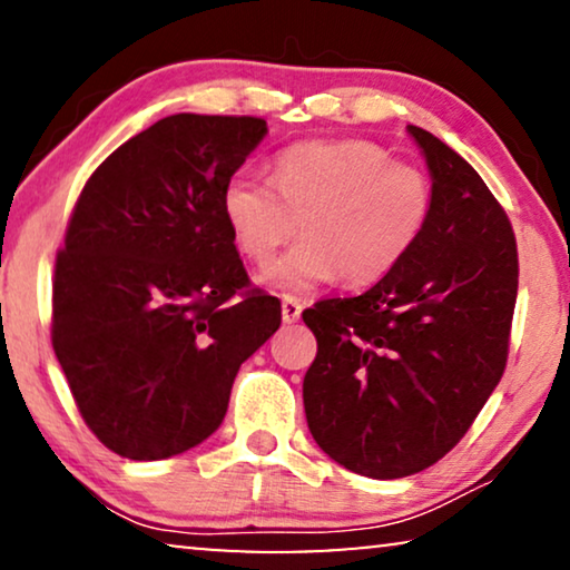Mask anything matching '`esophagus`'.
<instances>
[{
	"instance_id": "34e87169",
	"label": "esophagus",
	"mask_w": 570,
	"mask_h": 570,
	"mask_svg": "<svg viewBox=\"0 0 570 570\" xmlns=\"http://www.w3.org/2000/svg\"><path fill=\"white\" fill-rule=\"evenodd\" d=\"M301 311H303V303L298 298H293V295H285V298H283V322L285 324L298 322Z\"/></svg>"
}]
</instances>
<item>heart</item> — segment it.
<instances>
[{
	"label": "heart",
	"mask_w": 570,
	"mask_h": 570,
	"mask_svg": "<svg viewBox=\"0 0 570 570\" xmlns=\"http://www.w3.org/2000/svg\"><path fill=\"white\" fill-rule=\"evenodd\" d=\"M223 215L254 264H269L303 230L306 238L262 275L275 291L303 293L337 277L371 285L423 238L433 181L365 139H314L279 153L272 181L252 170L233 174Z\"/></svg>",
	"instance_id": "1"
}]
</instances>
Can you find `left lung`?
I'll list each match as a JSON object with an SVG mask.
<instances>
[{
  "label": "left lung",
  "instance_id": "obj_1",
  "mask_svg": "<svg viewBox=\"0 0 570 570\" xmlns=\"http://www.w3.org/2000/svg\"><path fill=\"white\" fill-rule=\"evenodd\" d=\"M410 135L433 176L423 238L371 291L303 311L316 337L308 431L334 462L376 480L423 472L464 439L505 371L519 291L501 202L439 137Z\"/></svg>",
  "mask_w": 570,
  "mask_h": 570
}]
</instances>
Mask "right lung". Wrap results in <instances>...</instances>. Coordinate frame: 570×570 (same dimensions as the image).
Here are the masks:
<instances>
[{"label":"right lung","instance_id":"obj_1","mask_svg":"<svg viewBox=\"0 0 570 570\" xmlns=\"http://www.w3.org/2000/svg\"><path fill=\"white\" fill-rule=\"evenodd\" d=\"M264 135L259 116H168L116 147L75 202L51 345L114 454L153 462L213 435L240 363L283 322L223 215L225 184Z\"/></svg>","mask_w":570,"mask_h":570}]
</instances>
